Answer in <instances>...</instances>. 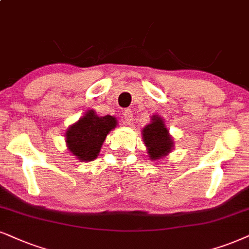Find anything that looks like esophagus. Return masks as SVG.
<instances>
[{"label":"esophagus","mask_w":249,"mask_h":249,"mask_svg":"<svg viewBox=\"0 0 249 249\" xmlns=\"http://www.w3.org/2000/svg\"><path fill=\"white\" fill-rule=\"evenodd\" d=\"M124 123L128 126H131L133 124V114H132L131 110H125L124 112Z\"/></svg>","instance_id":"1"}]
</instances>
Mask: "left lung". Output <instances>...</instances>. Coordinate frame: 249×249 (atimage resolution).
Returning a JSON list of instances; mask_svg holds the SVG:
<instances>
[{
    "instance_id": "left-lung-1",
    "label": "left lung",
    "mask_w": 249,
    "mask_h": 249,
    "mask_svg": "<svg viewBox=\"0 0 249 249\" xmlns=\"http://www.w3.org/2000/svg\"><path fill=\"white\" fill-rule=\"evenodd\" d=\"M148 157L152 161L164 159L174 149L175 142L166 128L164 121L159 115L152 116V122L141 131Z\"/></svg>"
}]
</instances>
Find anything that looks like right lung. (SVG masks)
I'll use <instances>...</instances> for the list:
<instances>
[{"mask_svg": "<svg viewBox=\"0 0 249 249\" xmlns=\"http://www.w3.org/2000/svg\"><path fill=\"white\" fill-rule=\"evenodd\" d=\"M118 124L114 116H99L93 109L70 125L65 132L68 150L81 162H90L100 154L106 137Z\"/></svg>", "mask_w": 249, "mask_h": 249, "instance_id": "add662e5", "label": "right lung"}]
</instances>
